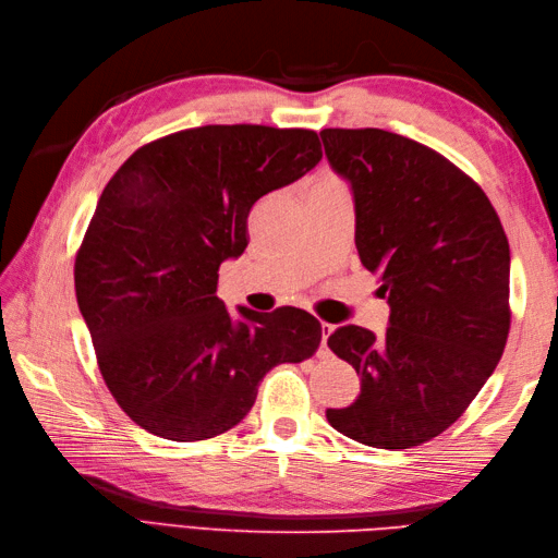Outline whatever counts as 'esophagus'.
<instances>
[{
	"mask_svg": "<svg viewBox=\"0 0 558 558\" xmlns=\"http://www.w3.org/2000/svg\"><path fill=\"white\" fill-rule=\"evenodd\" d=\"M330 333H333V326H330V324H322V354H326V340H328V336Z\"/></svg>",
	"mask_w": 558,
	"mask_h": 558,
	"instance_id": "esophagus-1",
	"label": "esophagus"
}]
</instances>
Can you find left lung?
<instances>
[{
  "mask_svg": "<svg viewBox=\"0 0 558 558\" xmlns=\"http://www.w3.org/2000/svg\"><path fill=\"white\" fill-rule=\"evenodd\" d=\"M322 141L352 189L362 266L390 306L381 338L352 324L328 338L362 388L326 417L364 446H420L468 410L501 360L506 232L480 184L417 141L384 129H324Z\"/></svg>",
  "mask_w": 558,
  "mask_h": 558,
  "instance_id": "obj_1",
  "label": "left lung"
}]
</instances>
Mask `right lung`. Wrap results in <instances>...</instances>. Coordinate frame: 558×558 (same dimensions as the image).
Returning <instances> with one entry per match:
<instances>
[{"label":"right lung","instance_id":"obj_1","mask_svg":"<svg viewBox=\"0 0 558 558\" xmlns=\"http://www.w3.org/2000/svg\"><path fill=\"white\" fill-rule=\"evenodd\" d=\"M322 156L310 129L208 124L141 146L102 189L76 254V302L105 384L141 429L225 434L272 366L316 352L310 312L240 306L232 318L216 292L222 260L248 244L252 206Z\"/></svg>","mask_w":558,"mask_h":558}]
</instances>
